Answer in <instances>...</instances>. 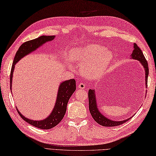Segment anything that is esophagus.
<instances>
[{
  "mask_svg": "<svg viewBox=\"0 0 156 156\" xmlns=\"http://www.w3.org/2000/svg\"><path fill=\"white\" fill-rule=\"evenodd\" d=\"M78 87L79 88V89L84 90V89H86V86L83 83H80L78 85Z\"/></svg>",
  "mask_w": 156,
  "mask_h": 156,
  "instance_id": "34e87169",
  "label": "esophagus"
}]
</instances>
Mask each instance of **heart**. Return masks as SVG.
Returning a JSON list of instances; mask_svg holds the SVG:
<instances>
[{"label": "heart", "instance_id": "obj_1", "mask_svg": "<svg viewBox=\"0 0 156 156\" xmlns=\"http://www.w3.org/2000/svg\"><path fill=\"white\" fill-rule=\"evenodd\" d=\"M70 58L81 64V73L90 78L101 76L113 59V54L104 47L90 44L73 49Z\"/></svg>", "mask_w": 156, "mask_h": 156}]
</instances>
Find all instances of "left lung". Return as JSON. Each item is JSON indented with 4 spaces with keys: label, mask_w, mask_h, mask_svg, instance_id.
I'll return each instance as SVG.
<instances>
[{
    "label": "left lung",
    "mask_w": 156,
    "mask_h": 156,
    "mask_svg": "<svg viewBox=\"0 0 156 156\" xmlns=\"http://www.w3.org/2000/svg\"><path fill=\"white\" fill-rule=\"evenodd\" d=\"M131 58L133 59L139 60L140 64L143 66L144 69H145V86H147V78L149 75V67L147 61L146 60L145 56L143 54L141 51L136 43L134 44V50L133 51V54L131 55ZM96 94L94 90H89L88 91V99H89V109L90 112L91 113V115L92 116L93 119L98 123V124L106 126V127H113V126H117L119 125L123 124L124 123L128 121V118L126 120H123V121H113L110 119L107 118L105 116H104L101 112H100L98 107H97V102L96 99Z\"/></svg>",
    "instance_id": "obj_1"
}]
</instances>
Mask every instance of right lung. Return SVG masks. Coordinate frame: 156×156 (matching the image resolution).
<instances>
[{
	"label": "right lung",
	"instance_id": "add662e5",
	"mask_svg": "<svg viewBox=\"0 0 156 156\" xmlns=\"http://www.w3.org/2000/svg\"><path fill=\"white\" fill-rule=\"evenodd\" d=\"M55 38V36H41L35 39H32L28 41L23 43L21 46L20 47L18 50L16 52V54L14 57V60L13 62L12 67L11 70L10 74V84H11V83H12V77L13 73L15 69L16 64L23 58L25 55L30 54L31 52L35 51L37 49L39 48L40 46L43 45L46 42L50 41ZM76 90V82L75 79H69L65 81L62 82L60 86L58 87V92L56 98V102L54 108H53L52 112L49 115L46 117L45 119L42 120H32L28 119L20 113V111L17 109L20 117L24 120L25 122L28 123L29 124L34 126L40 129L43 130H48L52 128L55 127L61 122L65 115L66 111V107L68 102L70 98V96Z\"/></svg>",
	"mask_w": 156,
	"mask_h": 156
}]
</instances>
